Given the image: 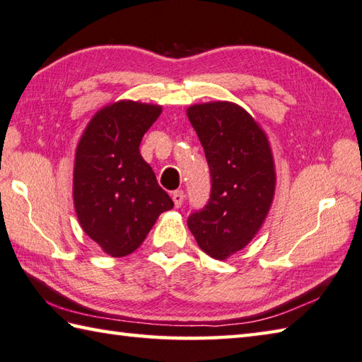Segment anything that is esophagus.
I'll list each match as a JSON object with an SVG mask.
<instances>
[{
  "instance_id": "esophagus-1",
  "label": "esophagus",
  "mask_w": 362,
  "mask_h": 362,
  "mask_svg": "<svg viewBox=\"0 0 362 362\" xmlns=\"http://www.w3.org/2000/svg\"><path fill=\"white\" fill-rule=\"evenodd\" d=\"M184 190H175V192L172 194V199H173V203H175V206L176 208H180L181 204H182V202H184Z\"/></svg>"
}]
</instances>
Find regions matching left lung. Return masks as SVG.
Here are the masks:
<instances>
[{"instance_id":"1","label":"left lung","mask_w":362,"mask_h":362,"mask_svg":"<svg viewBox=\"0 0 362 362\" xmlns=\"http://www.w3.org/2000/svg\"><path fill=\"white\" fill-rule=\"evenodd\" d=\"M211 173V195L187 225L200 249L225 260L250 243L268 216L276 189L269 141L257 121L233 102L187 108Z\"/></svg>"}]
</instances>
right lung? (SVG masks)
<instances>
[{
  "label": "right lung",
  "instance_id": "right-lung-1",
  "mask_svg": "<svg viewBox=\"0 0 362 362\" xmlns=\"http://www.w3.org/2000/svg\"><path fill=\"white\" fill-rule=\"evenodd\" d=\"M160 112L159 105L115 102L94 115L75 151V213L85 233L112 257L139 249L159 214L173 208L139 149Z\"/></svg>",
  "mask_w": 362,
  "mask_h": 362
}]
</instances>
